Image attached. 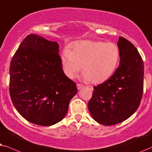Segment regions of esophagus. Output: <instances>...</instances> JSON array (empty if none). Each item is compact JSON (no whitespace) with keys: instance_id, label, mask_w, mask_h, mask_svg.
Instances as JSON below:
<instances>
[{"instance_id":"esophagus-1","label":"esophagus","mask_w":152,"mask_h":152,"mask_svg":"<svg viewBox=\"0 0 152 152\" xmlns=\"http://www.w3.org/2000/svg\"><path fill=\"white\" fill-rule=\"evenodd\" d=\"M76 86H77V89L78 90H80V89H81L83 87H84L83 85L82 84H80V83H77L76 84Z\"/></svg>"}]
</instances>
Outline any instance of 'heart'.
Segmentation results:
<instances>
[{
  "mask_svg": "<svg viewBox=\"0 0 152 152\" xmlns=\"http://www.w3.org/2000/svg\"><path fill=\"white\" fill-rule=\"evenodd\" d=\"M120 60V50L114 43L81 41L74 44L72 50L66 48L61 55V63L69 78H74L81 70L83 78L100 83L110 78Z\"/></svg>",
  "mask_w": 152,
  "mask_h": 152,
  "instance_id": "1",
  "label": "heart"
}]
</instances>
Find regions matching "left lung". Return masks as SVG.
<instances>
[{
    "mask_svg": "<svg viewBox=\"0 0 152 152\" xmlns=\"http://www.w3.org/2000/svg\"><path fill=\"white\" fill-rule=\"evenodd\" d=\"M120 66L104 83L94 87L88 109L92 118L110 126L127 120L140 104L143 92L144 64L137 48L119 37Z\"/></svg>",
    "mask_w": 152,
    "mask_h": 152,
    "instance_id": "left-lung-1",
    "label": "left lung"
}]
</instances>
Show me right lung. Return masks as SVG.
<instances>
[{
    "label": "right lung",
    "instance_id": "obj_1",
    "mask_svg": "<svg viewBox=\"0 0 152 152\" xmlns=\"http://www.w3.org/2000/svg\"><path fill=\"white\" fill-rule=\"evenodd\" d=\"M59 44L30 34L11 60L10 94L17 110L28 122L40 126L59 122L77 93L76 85L66 76Z\"/></svg>",
    "mask_w": 152,
    "mask_h": 152
}]
</instances>
